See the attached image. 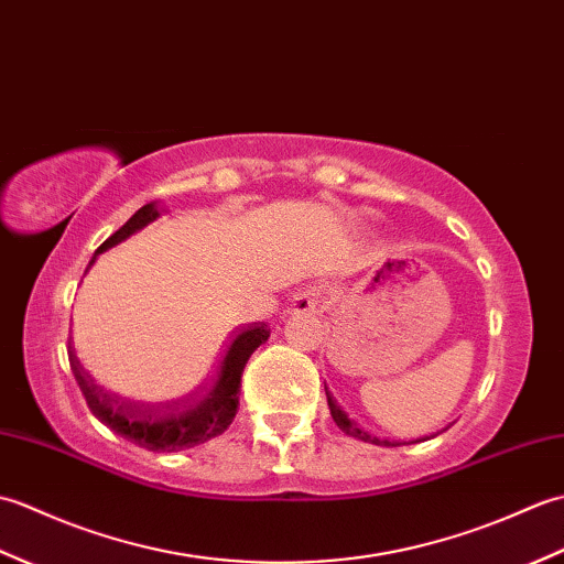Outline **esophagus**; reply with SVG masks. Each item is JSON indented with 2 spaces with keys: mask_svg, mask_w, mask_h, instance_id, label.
I'll return each instance as SVG.
<instances>
[{
  "mask_svg": "<svg viewBox=\"0 0 564 564\" xmlns=\"http://www.w3.org/2000/svg\"><path fill=\"white\" fill-rule=\"evenodd\" d=\"M325 295H327L325 285H310V289H305L303 293H297V295L293 297L289 313H291V315H310V313H317V310L322 307V301H325Z\"/></svg>",
  "mask_w": 564,
  "mask_h": 564,
  "instance_id": "1",
  "label": "esophagus"
}]
</instances>
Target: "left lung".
<instances>
[{
  "label": "left lung",
  "mask_w": 564,
  "mask_h": 564,
  "mask_svg": "<svg viewBox=\"0 0 564 564\" xmlns=\"http://www.w3.org/2000/svg\"><path fill=\"white\" fill-rule=\"evenodd\" d=\"M325 392H327V402H329L332 419H334V422H337V426L344 431L346 436H354V438H358V441H366V443H376V446H400V443H394V441L378 438V436H373V434H368V431H364V429L358 426L356 422H351L349 414H346V412L341 410V406L337 404V400L332 398L329 390H327V386H325Z\"/></svg>",
  "instance_id": "8db88e82"
}]
</instances>
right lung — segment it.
Wrapping results in <instances>:
<instances>
[{
    "mask_svg": "<svg viewBox=\"0 0 564 564\" xmlns=\"http://www.w3.org/2000/svg\"><path fill=\"white\" fill-rule=\"evenodd\" d=\"M158 208L148 203L142 206L133 218H130L121 230H116L106 242L97 249L101 254L126 237L138 232L158 218ZM271 329L263 322L242 327L232 332L227 339L220 358L215 361L210 376L200 382V386L186 394L184 400L174 402H160V404H145L121 398V394L109 392L101 388L99 382L82 368L79 358L72 346H67L69 368L75 373L77 386L87 400L91 414L99 419L101 424L116 431L118 436L128 438L140 448L158 451V453H174L184 448H194L198 443H206L232 424L239 406V380H242V370L259 346L269 339Z\"/></svg>",
    "mask_w": 564,
    "mask_h": 564,
    "instance_id": "obj_1",
    "label": "right lung"
}]
</instances>
